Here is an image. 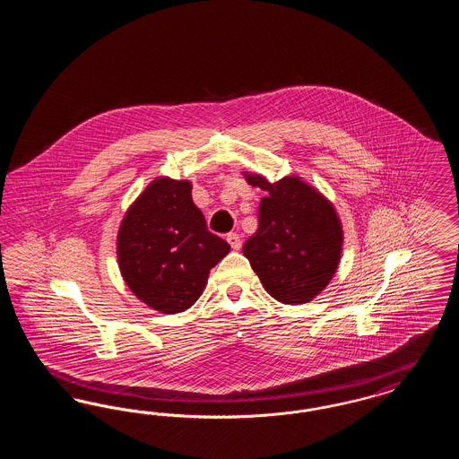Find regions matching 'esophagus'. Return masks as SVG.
I'll return each mask as SVG.
<instances>
[{"label":"esophagus","mask_w":459,"mask_h":459,"mask_svg":"<svg viewBox=\"0 0 459 459\" xmlns=\"http://www.w3.org/2000/svg\"><path fill=\"white\" fill-rule=\"evenodd\" d=\"M227 242L230 244V247L232 249H240V246H242V240H240L239 234H236V232H230V234H227Z\"/></svg>","instance_id":"34e87169"}]
</instances>
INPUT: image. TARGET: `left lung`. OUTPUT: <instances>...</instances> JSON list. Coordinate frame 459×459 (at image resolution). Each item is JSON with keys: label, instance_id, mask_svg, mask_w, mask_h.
Returning a JSON list of instances; mask_svg holds the SVG:
<instances>
[{"label": "left lung", "instance_id": "1", "mask_svg": "<svg viewBox=\"0 0 459 459\" xmlns=\"http://www.w3.org/2000/svg\"><path fill=\"white\" fill-rule=\"evenodd\" d=\"M242 174L266 193L258 230L246 240L244 256L273 299L309 303L327 287L341 262L344 232L333 204L296 174L277 182Z\"/></svg>", "mask_w": 459, "mask_h": 459}]
</instances>
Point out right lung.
<instances>
[{
    "instance_id": "right-lung-1",
    "label": "right lung",
    "mask_w": 459,
    "mask_h": 459,
    "mask_svg": "<svg viewBox=\"0 0 459 459\" xmlns=\"http://www.w3.org/2000/svg\"><path fill=\"white\" fill-rule=\"evenodd\" d=\"M189 180L156 177L126 212L117 236L120 273L134 296L160 313L186 311L203 294L229 242L212 234Z\"/></svg>"
}]
</instances>
